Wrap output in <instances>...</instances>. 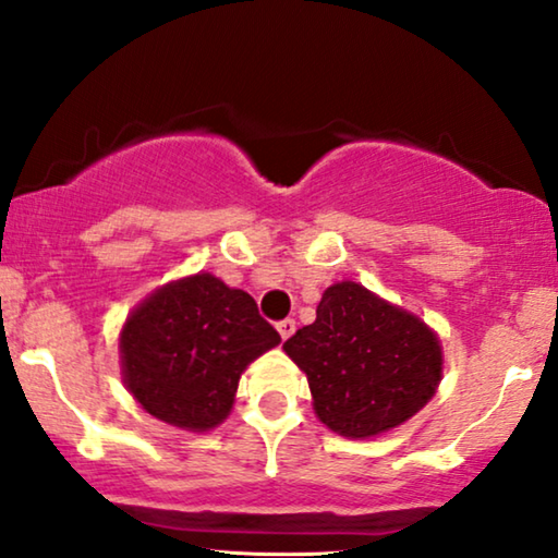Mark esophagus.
Instances as JSON below:
<instances>
[{"label": "esophagus", "mask_w": 558, "mask_h": 558, "mask_svg": "<svg viewBox=\"0 0 558 558\" xmlns=\"http://www.w3.org/2000/svg\"><path fill=\"white\" fill-rule=\"evenodd\" d=\"M278 331H280V339H291L293 331H295V322L293 318H283V322H278Z\"/></svg>", "instance_id": "1"}]
</instances>
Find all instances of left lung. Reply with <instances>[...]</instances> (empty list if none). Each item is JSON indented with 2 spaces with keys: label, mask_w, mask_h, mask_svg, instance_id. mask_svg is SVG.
I'll use <instances>...</instances> for the list:
<instances>
[{
  "label": "left lung",
  "mask_w": 558,
  "mask_h": 558,
  "mask_svg": "<svg viewBox=\"0 0 558 558\" xmlns=\"http://www.w3.org/2000/svg\"><path fill=\"white\" fill-rule=\"evenodd\" d=\"M283 349L306 373L318 421L344 439L403 426L436 396L444 375L439 333L354 280L326 288L316 322Z\"/></svg>",
  "instance_id": "obj_1"
}]
</instances>
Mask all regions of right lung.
Returning a JSON list of instances; mask_svg holds the SVG:
<instances>
[{"instance_id": "right-lung-1", "label": "right lung", "mask_w": 558, "mask_h": 558, "mask_svg": "<svg viewBox=\"0 0 558 558\" xmlns=\"http://www.w3.org/2000/svg\"><path fill=\"white\" fill-rule=\"evenodd\" d=\"M278 344L250 293L211 272L185 275L130 311L119 331L122 380L153 418L204 434L225 423L250 362Z\"/></svg>"}]
</instances>
